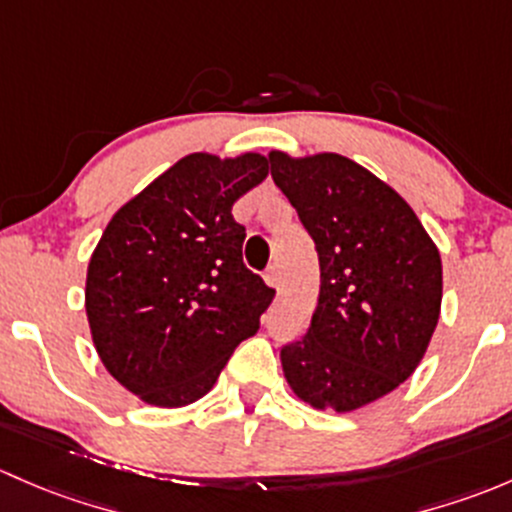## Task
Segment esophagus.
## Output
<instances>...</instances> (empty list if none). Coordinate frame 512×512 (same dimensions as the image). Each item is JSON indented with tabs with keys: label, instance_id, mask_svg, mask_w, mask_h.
Masks as SVG:
<instances>
[{
	"label": "esophagus",
	"instance_id": "1",
	"mask_svg": "<svg viewBox=\"0 0 512 512\" xmlns=\"http://www.w3.org/2000/svg\"><path fill=\"white\" fill-rule=\"evenodd\" d=\"M263 281H266L271 288H278V271H276V268H273V266L268 268V271L263 273Z\"/></svg>",
	"mask_w": 512,
	"mask_h": 512
}]
</instances>
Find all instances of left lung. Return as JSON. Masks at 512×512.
<instances>
[{"mask_svg":"<svg viewBox=\"0 0 512 512\" xmlns=\"http://www.w3.org/2000/svg\"><path fill=\"white\" fill-rule=\"evenodd\" d=\"M271 177L313 236L320 293L303 340L281 350L288 387L313 409L355 412L424 360L441 313V256L414 209L337 152H268Z\"/></svg>","mask_w":512,"mask_h":512,"instance_id":"1","label":"left lung"}]
</instances>
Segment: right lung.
Masks as SVG:
<instances>
[{
    "mask_svg": "<svg viewBox=\"0 0 512 512\" xmlns=\"http://www.w3.org/2000/svg\"><path fill=\"white\" fill-rule=\"evenodd\" d=\"M268 177L258 152H192L105 226L86 273V315L105 370L145 404L187 407L217 382L276 291L241 258L236 199Z\"/></svg>",
    "mask_w": 512,
    "mask_h": 512,
    "instance_id": "1",
    "label": "right lung"
}]
</instances>
